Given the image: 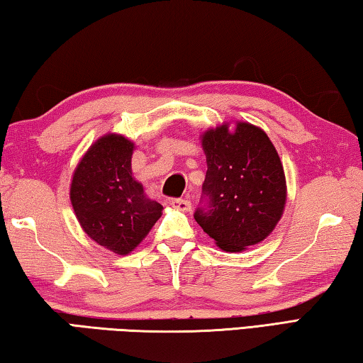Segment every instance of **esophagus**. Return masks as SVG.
<instances>
[{
  "instance_id": "obj_1",
  "label": "esophagus",
  "mask_w": 363,
  "mask_h": 363,
  "mask_svg": "<svg viewBox=\"0 0 363 363\" xmlns=\"http://www.w3.org/2000/svg\"><path fill=\"white\" fill-rule=\"evenodd\" d=\"M171 206L176 208V210H181V211H190L192 203H190V201L186 199H173L171 200Z\"/></svg>"
}]
</instances>
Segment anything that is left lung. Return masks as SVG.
Instances as JSON below:
<instances>
[{
  "label": "left lung",
  "mask_w": 363,
  "mask_h": 363,
  "mask_svg": "<svg viewBox=\"0 0 363 363\" xmlns=\"http://www.w3.org/2000/svg\"><path fill=\"white\" fill-rule=\"evenodd\" d=\"M201 145L208 171L195 220L230 253L262 242L286 201L285 173L274 144L261 128L238 121L233 131L227 123L205 131Z\"/></svg>",
  "instance_id": "8db88e82"
}]
</instances>
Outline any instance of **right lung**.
Instances as JSON below:
<instances>
[{
  "mask_svg": "<svg viewBox=\"0 0 363 363\" xmlns=\"http://www.w3.org/2000/svg\"><path fill=\"white\" fill-rule=\"evenodd\" d=\"M134 144L106 134L89 147L73 173L70 200L83 230L101 247L128 255L162 216L163 206L147 199L133 177Z\"/></svg>",
  "mask_w": 363,
  "mask_h": 363,
  "instance_id": "right-lung-1",
  "label": "right lung"
}]
</instances>
